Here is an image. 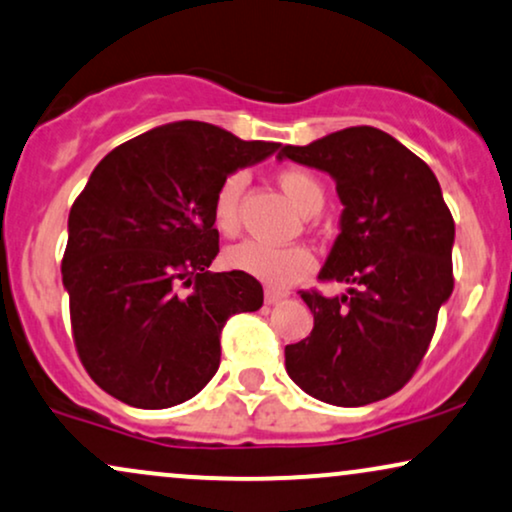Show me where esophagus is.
I'll list each match as a JSON object with an SVG mask.
<instances>
[{
	"label": "esophagus",
	"mask_w": 512,
	"mask_h": 512,
	"mask_svg": "<svg viewBox=\"0 0 512 512\" xmlns=\"http://www.w3.org/2000/svg\"><path fill=\"white\" fill-rule=\"evenodd\" d=\"M285 292H275V289H266V304L268 306H275L277 304V301H282V299H285Z\"/></svg>",
	"instance_id": "34e87169"
}]
</instances>
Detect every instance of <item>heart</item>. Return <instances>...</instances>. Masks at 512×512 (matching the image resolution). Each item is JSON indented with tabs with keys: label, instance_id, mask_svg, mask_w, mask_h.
<instances>
[{
	"label": "heart",
	"instance_id": "obj_1",
	"mask_svg": "<svg viewBox=\"0 0 512 512\" xmlns=\"http://www.w3.org/2000/svg\"><path fill=\"white\" fill-rule=\"evenodd\" d=\"M277 185L287 194V199L299 208L304 216H313L323 206L325 192L311 173L301 168H282L277 173ZM246 187L244 173H230L223 178L216 197H213V223L223 235H232L239 223V204ZM225 263L232 270L254 277L270 289H287L304 280L315 270V256L306 246H270L256 239H246L225 251Z\"/></svg>",
	"mask_w": 512,
	"mask_h": 512
}]
</instances>
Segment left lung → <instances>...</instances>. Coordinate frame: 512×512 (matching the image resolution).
<instances>
[{
    "mask_svg": "<svg viewBox=\"0 0 512 512\" xmlns=\"http://www.w3.org/2000/svg\"><path fill=\"white\" fill-rule=\"evenodd\" d=\"M277 159L337 182L344 211L320 280L349 294L301 292L313 332L285 346L289 377L313 399L365 406L399 391L418 368L453 292L456 225L425 161L387 132L358 125Z\"/></svg>",
    "mask_w": 512,
    "mask_h": 512,
    "instance_id": "1",
    "label": "left lung"
}]
</instances>
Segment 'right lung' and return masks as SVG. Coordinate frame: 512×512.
Instances as JSON below:
<instances>
[{"instance_id": "1", "label": "right lung", "mask_w": 512, "mask_h": 512, "mask_svg": "<svg viewBox=\"0 0 512 512\" xmlns=\"http://www.w3.org/2000/svg\"><path fill=\"white\" fill-rule=\"evenodd\" d=\"M280 149L218 125H159L106 154L68 216L63 287L75 349L106 394L135 408L197 396L227 318L263 306L254 277L211 273L223 178Z\"/></svg>"}]
</instances>
